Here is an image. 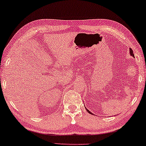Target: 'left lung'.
Segmentation results:
<instances>
[{"mask_svg": "<svg viewBox=\"0 0 146 146\" xmlns=\"http://www.w3.org/2000/svg\"><path fill=\"white\" fill-rule=\"evenodd\" d=\"M129 54H130L131 56H133V58H134V55H133V50H131V48H129ZM85 108H86V107H85ZM86 110L88 111V112L89 113H90V114H93V113H92V112H90V111L88 110V109L86 108Z\"/></svg>", "mask_w": 146, "mask_h": 146, "instance_id": "1", "label": "left lung"}]
</instances>
